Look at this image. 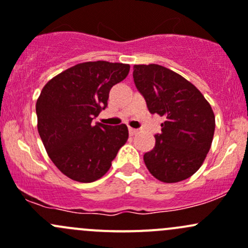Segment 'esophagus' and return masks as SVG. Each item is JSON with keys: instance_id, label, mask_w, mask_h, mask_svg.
<instances>
[{"instance_id": "esophagus-1", "label": "esophagus", "mask_w": 248, "mask_h": 248, "mask_svg": "<svg viewBox=\"0 0 248 248\" xmlns=\"http://www.w3.org/2000/svg\"><path fill=\"white\" fill-rule=\"evenodd\" d=\"M129 134H131V136H134V134H137L138 133V129H136V128H131V127H129Z\"/></svg>"}]
</instances>
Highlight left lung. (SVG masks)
I'll return each mask as SVG.
<instances>
[{
    "mask_svg": "<svg viewBox=\"0 0 248 248\" xmlns=\"http://www.w3.org/2000/svg\"><path fill=\"white\" fill-rule=\"evenodd\" d=\"M133 79L149 111L166 117L155 147L144 155L145 166L162 182L188 179L211 147V106L192 82L159 64H134Z\"/></svg>",
    "mask_w": 248,
    "mask_h": 248,
    "instance_id": "left-lung-1",
    "label": "left lung"
}]
</instances>
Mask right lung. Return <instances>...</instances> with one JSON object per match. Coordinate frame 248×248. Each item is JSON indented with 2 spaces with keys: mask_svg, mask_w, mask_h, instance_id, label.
Wrapping results in <instances>:
<instances>
[{
  "mask_svg": "<svg viewBox=\"0 0 248 248\" xmlns=\"http://www.w3.org/2000/svg\"><path fill=\"white\" fill-rule=\"evenodd\" d=\"M129 64L84 62L46 82L36 104L38 133L59 170L79 182L101 179L128 139L126 124L92 120L108 106L109 91L122 81Z\"/></svg>",
  "mask_w": 248,
  "mask_h": 248,
  "instance_id": "add662e5",
  "label": "right lung"
}]
</instances>
